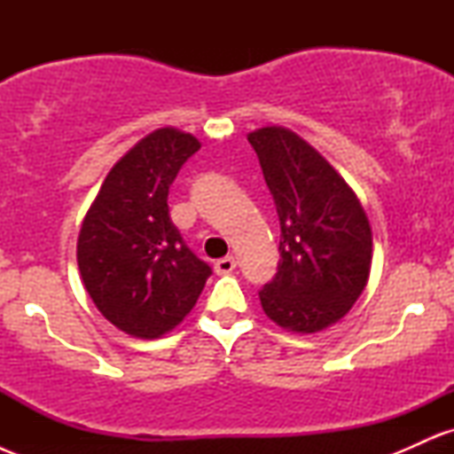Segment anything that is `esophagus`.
I'll list each match as a JSON object with an SVG mask.
<instances>
[{
	"label": "esophagus",
	"mask_w": 454,
	"mask_h": 454,
	"mask_svg": "<svg viewBox=\"0 0 454 454\" xmlns=\"http://www.w3.org/2000/svg\"><path fill=\"white\" fill-rule=\"evenodd\" d=\"M234 269H237V260H234L232 256L220 258V260H217V262H215L217 275H228V273H232Z\"/></svg>",
	"instance_id": "esophagus-1"
}]
</instances>
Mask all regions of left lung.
I'll return each mask as SVG.
<instances>
[{
    "mask_svg": "<svg viewBox=\"0 0 454 454\" xmlns=\"http://www.w3.org/2000/svg\"><path fill=\"white\" fill-rule=\"evenodd\" d=\"M279 217L278 273L260 290L264 314L316 333L350 311L372 269V228L346 181L314 147L284 128L247 137Z\"/></svg>",
    "mask_w": 454,
    "mask_h": 454,
    "instance_id": "8db88e82",
    "label": "left lung"
}]
</instances>
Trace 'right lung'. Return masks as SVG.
Segmentation results:
<instances>
[{"mask_svg":"<svg viewBox=\"0 0 454 454\" xmlns=\"http://www.w3.org/2000/svg\"><path fill=\"white\" fill-rule=\"evenodd\" d=\"M198 149L192 134L173 128L145 137L113 166L78 234V269L93 303L140 340L179 325L213 273L168 213V187Z\"/></svg>","mask_w":454,"mask_h":454,"instance_id":"1","label":"right lung"}]
</instances>
